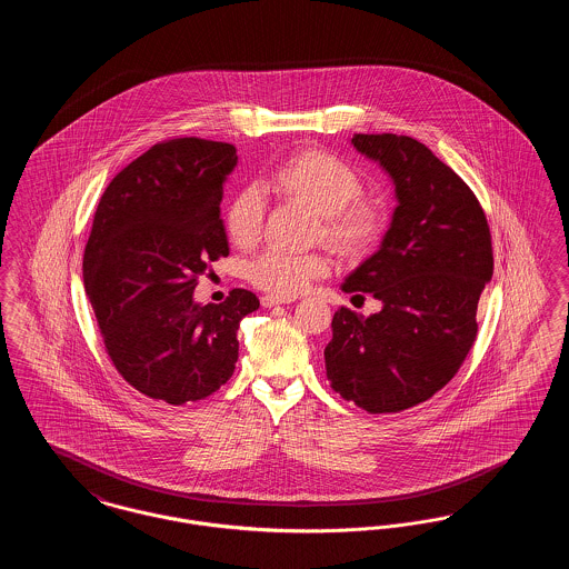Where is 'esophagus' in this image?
Instances as JSON below:
<instances>
[{"instance_id":"esophagus-1","label":"esophagus","mask_w":569,"mask_h":569,"mask_svg":"<svg viewBox=\"0 0 569 569\" xmlns=\"http://www.w3.org/2000/svg\"><path fill=\"white\" fill-rule=\"evenodd\" d=\"M262 300V307H277V305H286V302H292V298L274 297V295H267V297L260 298Z\"/></svg>"}]
</instances>
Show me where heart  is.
Wrapping results in <instances>:
<instances>
[{
    "mask_svg": "<svg viewBox=\"0 0 569 569\" xmlns=\"http://www.w3.org/2000/svg\"><path fill=\"white\" fill-rule=\"evenodd\" d=\"M277 196L322 216L320 237L348 258L369 253L386 232V213L360 196L365 181L352 166L322 149H302L279 163L267 181ZM264 226V200L256 190L232 196L223 211L228 241L239 249L256 247ZM330 271L325 253H290L267 249L247 264V279L274 297H295Z\"/></svg>",
    "mask_w": 569,
    "mask_h": 569,
    "instance_id": "obj_1",
    "label": "heart"
}]
</instances>
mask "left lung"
Listing matches in <instances>:
<instances>
[{
	"mask_svg": "<svg viewBox=\"0 0 569 569\" xmlns=\"http://www.w3.org/2000/svg\"><path fill=\"white\" fill-rule=\"evenodd\" d=\"M353 147L395 181L399 207L376 251L343 292L373 295L367 320L341 307L326 346V378L369 413L431 399L478 337V300L492 277L485 209L459 174L416 138L353 134Z\"/></svg>",
	"mask_w": 569,
	"mask_h": 569,
	"instance_id": "8db88e82",
	"label": "left lung"
}]
</instances>
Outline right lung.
I'll return each mask as SVG.
<instances>
[{
  "label": "right lung",
  "instance_id": "right-lung-1",
  "mask_svg": "<svg viewBox=\"0 0 569 569\" xmlns=\"http://www.w3.org/2000/svg\"><path fill=\"white\" fill-rule=\"evenodd\" d=\"M237 160L228 142L162 140L117 172L98 204L84 292L114 369L149 399L183 406L217 392L234 373L241 320L260 307L243 288L193 302L198 277L228 256L219 202Z\"/></svg>",
  "mask_w": 569,
  "mask_h": 569
}]
</instances>
